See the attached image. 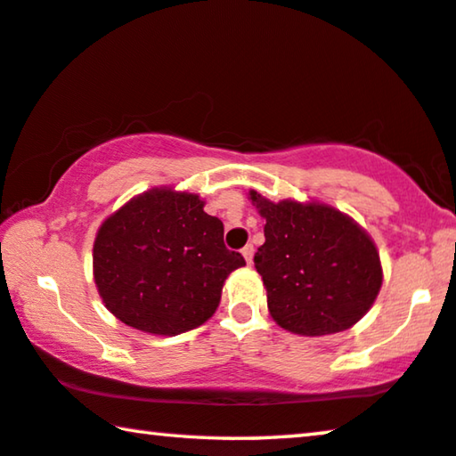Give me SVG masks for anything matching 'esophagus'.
Masks as SVG:
<instances>
[{"label": "esophagus", "mask_w": 456, "mask_h": 456, "mask_svg": "<svg viewBox=\"0 0 456 456\" xmlns=\"http://www.w3.org/2000/svg\"><path fill=\"white\" fill-rule=\"evenodd\" d=\"M241 254H243V257H246V262L251 264V260H254V246H246L241 249Z\"/></svg>", "instance_id": "34e87169"}]
</instances>
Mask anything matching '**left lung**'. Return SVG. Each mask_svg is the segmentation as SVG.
Returning a JSON list of instances; mask_svg holds the SVG:
<instances>
[{"instance_id": "obj_1", "label": "left lung", "mask_w": 456, "mask_h": 456, "mask_svg": "<svg viewBox=\"0 0 456 456\" xmlns=\"http://www.w3.org/2000/svg\"><path fill=\"white\" fill-rule=\"evenodd\" d=\"M249 200L266 219L254 264L282 330L330 336L369 314L383 268L375 241L352 216L319 200L272 202L256 190Z\"/></svg>"}]
</instances>
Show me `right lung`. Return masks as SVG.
<instances>
[{
	"mask_svg": "<svg viewBox=\"0 0 456 456\" xmlns=\"http://www.w3.org/2000/svg\"><path fill=\"white\" fill-rule=\"evenodd\" d=\"M94 282L122 323L178 336L213 317L231 272L246 266L223 243V223L196 192L174 186L133 196L102 223Z\"/></svg>",
	"mask_w": 456,
	"mask_h": 456,
	"instance_id": "obj_1",
	"label": "right lung"
}]
</instances>
